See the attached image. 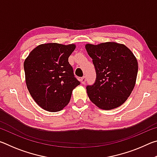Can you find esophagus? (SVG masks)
<instances>
[{
    "label": "esophagus",
    "instance_id": "obj_1",
    "mask_svg": "<svg viewBox=\"0 0 157 157\" xmlns=\"http://www.w3.org/2000/svg\"><path fill=\"white\" fill-rule=\"evenodd\" d=\"M80 80H81V83L82 84H84L85 82H86V76H83V77H82V78H81Z\"/></svg>",
    "mask_w": 157,
    "mask_h": 157
}]
</instances>
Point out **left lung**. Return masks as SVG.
<instances>
[{
  "instance_id": "obj_1",
  "label": "left lung",
  "mask_w": 157,
  "mask_h": 157,
  "mask_svg": "<svg viewBox=\"0 0 157 157\" xmlns=\"http://www.w3.org/2000/svg\"><path fill=\"white\" fill-rule=\"evenodd\" d=\"M85 48L96 71L94 84L86 87L90 100L101 109L120 107L132 94L136 84V57L124 44L114 41L86 44Z\"/></svg>"
}]
</instances>
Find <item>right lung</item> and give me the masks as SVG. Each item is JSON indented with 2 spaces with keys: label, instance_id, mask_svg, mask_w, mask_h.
I'll return each mask as SVG.
<instances>
[{
  "label": "right lung",
  "instance_id": "obj_1",
  "mask_svg": "<svg viewBox=\"0 0 157 157\" xmlns=\"http://www.w3.org/2000/svg\"><path fill=\"white\" fill-rule=\"evenodd\" d=\"M76 45L48 43L39 45L24 61L25 83L34 100L50 112L62 110L73 90L79 84L68 57Z\"/></svg>",
  "mask_w": 157,
  "mask_h": 157
}]
</instances>
